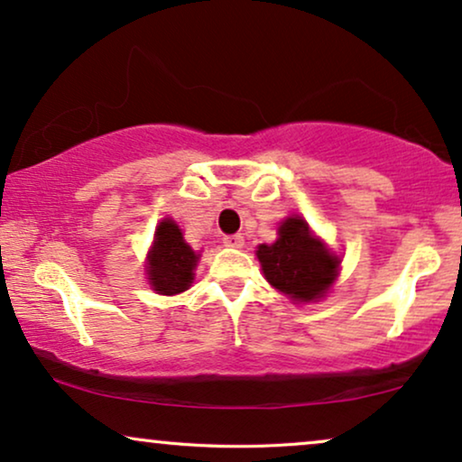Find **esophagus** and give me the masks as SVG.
Masks as SVG:
<instances>
[{"instance_id":"obj_1","label":"esophagus","mask_w":462,"mask_h":462,"mask_svg":"<svg viewBox=\"0 0 462 462\" xmlns=\"http://www.w3.org/2000/svg\"><path fill=\"white\" fill-rule=\"evenodd\" d=\"M224 245L230 249H241L245 245V238L241 235H227L224 236Z\"/></svg>"}]
</instances>
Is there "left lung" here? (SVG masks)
<instances>
[{"mask_svg":"<svg viewBox=\"0 0 462 462\" xmlns=\"http://www.w3.org/2000/svg\"><path fill=\"white\" fill-rule=\"evenodd\" d=\"M258 260L268 283L299 302L322 299L338 268L337 255L313 238L300 217L285 219L277 241L260 245Z\"/></svg>","mask_w":462,"mask_h":462,"instance_id":"left-lung-1","label":"left lung"}]
</instances>
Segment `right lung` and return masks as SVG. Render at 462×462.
I'll list each match as a JSON object with an SVG mask.
<instances>
[{
    "label": "right lung",
    "instance_id": "add662e5",
    "mask_svg": "<svg viewBox=\"0 0 462 462\" xmlns=\"http://www.w3.org/2000/svg\"><path fill=\"white\" fill-rule=\"evenodd\" d=\"M198 254L183 241V232L172 219H163L155 230L149 251V283L157 294H180L194 282Z\"/></svg>",
    "mask_w": 462,
    "mask_h": 462
}]
</instances>
